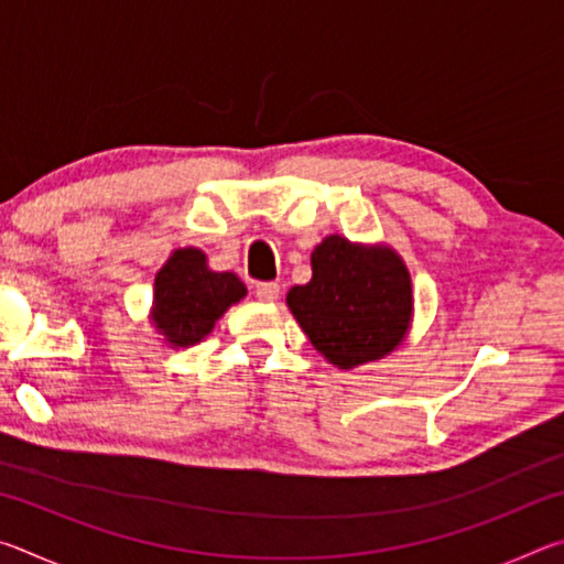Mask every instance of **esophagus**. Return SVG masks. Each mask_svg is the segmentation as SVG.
Listing matches in <instances>:
<instances>
[{"label": "esophagus", "instance_id": "1", "mask_svg": "<svg viewBox=\"0 0 564 564\" xmlns=\"http://www.w3.org/2000/svg\"><path fill=\"white\" fill-rule=\"evenodd\" d=\"M279 283H259L256 285V299L263 301V303H273L275 299H279Z\"/></svg>", "mask_w": 564, "mask_h": 564}]
</instances>
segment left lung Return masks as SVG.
<instances>
[{
    "label": "left lung",
    "instance_id": "1",
    "mask_svg": "<svg viewBox=\"0 0 564 564\" xmlns=\"http://www.w3.org/2000/svg\"><path fill=\"white\" fill-rule=\"evenodd\" d=\"M313 279L285 295L323 358L340 370L380 360L403 343L413 318V285L388 246L350 243L333 234L311 253Z\"/></svg>",
    "mask_w": 564,
    "mask_h": 564
}]
</instances>
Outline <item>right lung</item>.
<instances>
[{
	"mask_svg": "<svg viewBox=\"0 0 564 564\" xmlns=\"http://www.w3.org/2000/svg\"><path fill=\"white\" fill-rule=\"evenodd\" d=\"M243 295L246 285L236 273H216L204 251L178 248L156 273L151 321L171 346L188 348L202 343Z\"/></svg>",
	"mask_w": 564,
	"mask_h": 564,
	"instance_id": "1",
	"label": "right lung"
}]
</instances>
